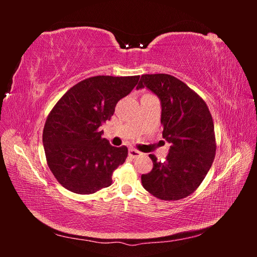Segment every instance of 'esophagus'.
Instances as JSON below:
<instances>
[{
	"instance_id": "34e87169",
	"label": "esophagus",
	"mask_w": 257,
	"mask_h": 257,
	"mask_svg": "<svg viewBox=\"0 0 257 257\" xmlns=\"http://www.w3.org/2000/svg\"><path fill=\"white\" fill-rule=\"evenodd\" d=\"M128 155L132 158V159H137L142 155V152H139L138 150H135V149H130L128 150Z\"/></svg>"
}]
</instances>
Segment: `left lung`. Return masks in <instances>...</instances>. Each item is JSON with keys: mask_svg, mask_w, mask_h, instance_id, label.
<instances>
[{"mask_svg": "<svg viewBox=\"0 0 257 257\" xmlns=\"http://www.w3.org/2000/svg\"><path fill=\"white\" fill-rule=\"evenodd\" d=\"M145 87L161 100L163 137L172 146L165 162L149 155L153 168L142 176V183L154 197L179 200L196 191L212 165L216 149L212 116L205 100L172 75H143L137 89Z\"/></svg>", "mask_w": 257, "mask_h": 257, "instance_id": "1", "label": "left lung"}]
</instances>
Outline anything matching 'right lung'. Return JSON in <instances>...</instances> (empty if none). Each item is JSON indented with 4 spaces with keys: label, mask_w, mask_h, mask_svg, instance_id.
Masks as SVG:
<instances>
[{
    "label": "right lung",
    "mask_w": 257,
    "mask_h": 257,
    "mask_svg": "<svg viewBox=\"0 0 257 257\" xmlns=\"http://www.w3.org/2000/svg\"><path fill=\"white\" fill-rule=\"evenodd\" d=\"M138 80L139 76L90 77L54 105L45 123L43 144L48 167L63 188L85 195L111 184L113 170L127 158V148L111 146L99 127Z\"/></svg>",
    "instance_id": "add662e5"
}]
</instances>
